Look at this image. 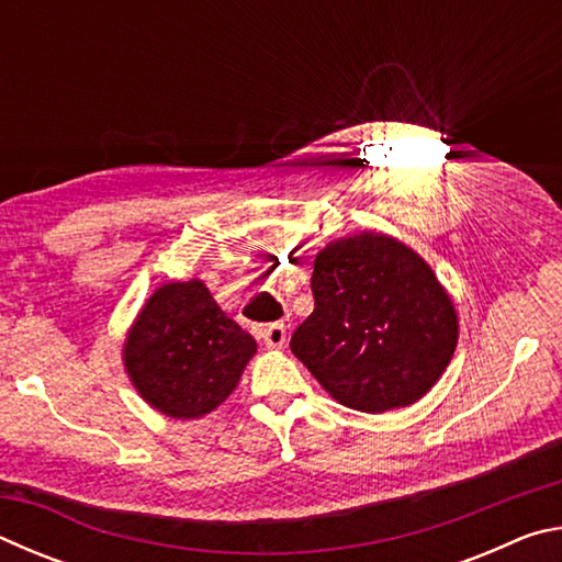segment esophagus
<instances>
[{
	"label": "esophagus",
	"mask_w": 562,
	"mask_h": 562,
	"mask_svg": "<svg viewBox=\"0 0 562 562\" xmlns=\"http://www.w3.org/2000/svg\"><path fill=\"white\" fill-rule=\"evenodd\" d=\"M260 337H262L265 347H268V349H282L284 341H288V327H284L282 322H274V325L265 327L260 331Z\"/></svg>",
	"instance_id": "34e87169"
}]
</instances>
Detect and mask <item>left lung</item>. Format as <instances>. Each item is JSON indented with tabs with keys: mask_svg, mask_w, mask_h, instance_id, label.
<instances>
[{
	"mask_svg": "<svg viewBox=\"0 0 562 562\" xmlns=\"http://www.w3.org/2000/svg\"><path fill=\"white\" fill-rule=\"evenodd\" d=\"M315 312L290 349L341 406L384 414L439 382L459 341V312L431 265L376 231L315 255Z\"/></svg>",
	"mask_w": 562,
	"mask_h": 562,
	"instance_id": "left-lung-1",
	"label": "left lung"
}]
</instances>
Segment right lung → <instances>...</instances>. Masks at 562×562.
<instances>
[{
  "label": "right lung",
  "mask_w": 562,
  "mask_h": 562,
  "mask_svg": "<svg viewBox=\"0 0 562 562\" xmlns=\"http://www.w3.org/2000/svg\"><path fill=\"white\" fill-rule=\"evenodd\" d=\"M258 351L252 335L217 307L203 280L166 282L123 341V367L144 402L170 418H201L235 392Z\"/></svg>",
  "instance_id": "right-lung-1"
}]
</instances>
